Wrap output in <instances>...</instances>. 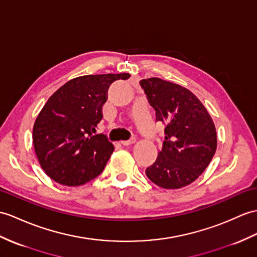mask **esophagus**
<instances>
[{"label": "esophagus", "instance_id": "1", "mask_svg": "<svg viewBox=\"0 0 257 257\" xmlns=\"http://www.w3.org/2000/svg\"><path fill=\"white\" fill-rule=\"evenodd\" d=\"M136 142V139L133 138V139H129V140H123V141H120V143L122 146H130V145H134V143Z\"/></svg>", "mask_w": 257, "mask_h": 257}]
</instances>
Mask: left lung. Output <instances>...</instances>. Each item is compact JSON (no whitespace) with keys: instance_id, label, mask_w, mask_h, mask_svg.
Masks as SVG:
<instances>
[{"instance_id":"8db88e82","label":"left lung","mask_w":257,"mask_h":257,"mask_svg":"<svg viewBox=\"0 0 257 257\" xmlns=\"http://www.w3.org/2000/svg\"><path fill=\"white\" fill-rule=\"evenodd\" d=\"M157 121L165 124L163 147L146 170L149 180L165 189L196 181L209 165L217 149V133L205 106L181 85L159 77L140 81Z\"/></svg>"}]
</instances>
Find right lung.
I'll return each instance as SVG.
<instances>
[{
    "instance_id": "obj_1",
    "label": "right lung",
    "mask_w": 257,
    "mask_h": 257,
    "mask_svg": "<svg viewBox=\"0 0 257 257\" xmlns=\"http://www.w3.org/2000/svg\"><path fill=\"white\" fill-rule=\"evenodd\" d=\"M129 73L75 77L53 93L36 118L33 143L46 174L64 186H80L103 172L114 146L93 136L112 82Z\"/></svg>"
}]
</instances>
